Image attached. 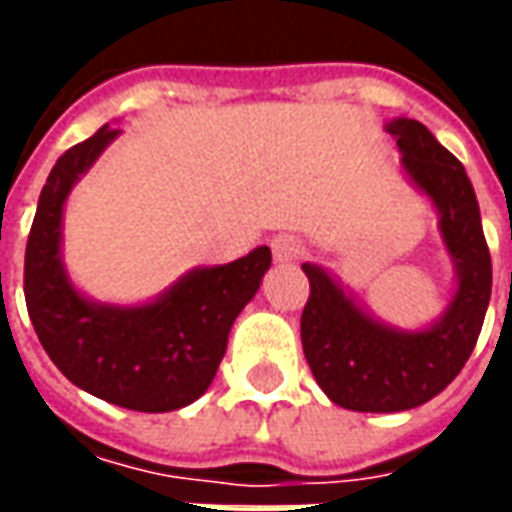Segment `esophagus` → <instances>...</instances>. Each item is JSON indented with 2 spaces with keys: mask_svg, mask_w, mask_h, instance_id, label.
<instances>
[{
  "mask_svg": "<svg viewBox=\"0 0 512 512\" xmlns=\"http://www.w3.org/2000/svg\"><path fill=\"white\" fill-rule=\"evenodd\" d=\"M301 244L296 235H277V238H271V252H274V260L277 263H290V260H296L301 255Z\"/></svg>",
  "mask_w": 512,
  "mask_h": 512,
  "instance_id": "esophagus-1",
  "label": "esophagus"
}]
</instances>
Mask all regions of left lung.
<instances>
[{"mask_svg": "<svg viewBox=\"0 0 512 512\" xmlns=\"http://www.w3.org/2000/svg\"><path fill=\"white\" fill-rule=\"evenodd\" d=\"M386 131L397 139L406 175L439 211L458 290L430 329L400 332L373 321L321 266H301L310 279L301 345L312 376L332 403L370 414L408 411L447 389L472 356L491 299V255L463 164L417 120L397 117Z\"/></svg>", "mask_w": 512, "mask_h": 512, "instance_id": "left-lung-1", "label": "left lung"}]
</instances>
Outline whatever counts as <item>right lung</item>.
<instances>
[{
  "mask_svg": "<svg viewBox=\"0 0 512 512\" xmlns=\"http://www.w3.org/2000/svg\"><path fill=\"white\" fill-rule=\"evenodd\" d=\"M117 134L98 128L57 158L29 230L24 299L40 345L71 384L106 403L161 414L189 406L211 386L230 326L271 266V249L197 268L142 307L84 299L60 260L62 205Z\"/></svg>",
  "mask_w": 512,
  "mask_h": 512,
  "instance_id": "obj_1",
  "label": "right lung"
}]
</instances>
